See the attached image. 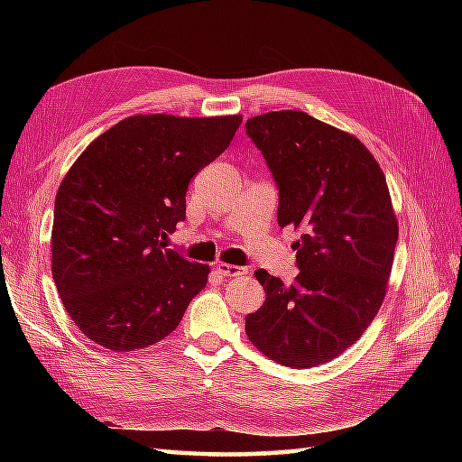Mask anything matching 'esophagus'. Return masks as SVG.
<instances>
[{
    "instance_id": "obj_1",
    "label": "esophagus",
    "mask_w": 462,
    "mask_h": 462,
    "mask_svg": "<svg viewBox=\"0 0 462 462\" xmlns=\"http://www.w3.org/2000/svg\"><path fill=\"white\" fill-rule=\"evenodd\" d=\"M216 272L224 278H236V276H244V273H246V268L232 266V263H218V266H216Z\"/></svg>"
}]
</instances>
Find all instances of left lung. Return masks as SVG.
<instances>
[{"mask_svg": "<svg viewBox=\"0 0 462 462\" xmlns=\"http://www.w3.org/2000/svg\"><path fill=\"white\" fill-rule=\"evenodd\" d=\"M280 189L278 224L301 230L290 288L266 270L263 306L246 318L254 347L280 365L318 367L351 347L385 300L397 216L385 174L357 136L303 111L246 121Z\"/></svg>", "mask_w": 462, "mask_h": 462, "instance_id": "obj_1", "label": "left lung"}]
</instances>
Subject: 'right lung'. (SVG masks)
I'll return each mask as SVG.
<instances>
[{
	"label": "right lung",
	"mask_w": 462,
	"mask_h": 462,
	"mask_svg": "<svg viewBox=\"0 0 462 462\" xmlns=\"http://www.w3.org/2000/svg\"><path fill=\"white\" fill-rule=\"evenodd\" d=\"M242 115H133L97 136L59 184L51 272L69 318L115 353L179 328L210 266L164 248L192 176L228 149Z\"/></svg>",
	"instance_id": "right-lung-1"
}]
</instances>
